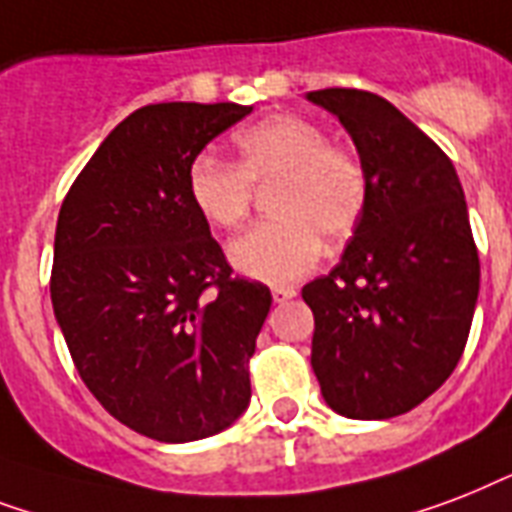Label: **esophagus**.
Returning <instances> with one entry per match:
<instances>
[{
    "label": "esophagus",
    "instance_id": "1",
    "mask_svg": "<svg viewBox=\"0 0 512 512\" xmlns=\"http://www.w3.org/2000/svg\"><path fill=\"white\" fill-rule=\"evenodd\" d=\"M296 296V288H288V285H277V288H272V299L277 301V304H283V301L293 299Z\"/></svg>",
    "mask_w": 512,
    "mask_h": 512
}]
</instances>
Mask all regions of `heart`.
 I'll return each instance as SVG.
<instances>
[{"label": "heart", "mask_w": 512, "mask_h": 512, "mask_svg": "<svg viewBox=\"0 0 512 512\" xmlns=\"http://www.w3.org/2000/svg\"><path fill=\"white\" fill-rule=\"evenodd\" d=\"M237 162L197 154L186 168L194 211L219 229H235L251 213L256 189L272 186L275 219L229 245L243 275L288 283L318 264L323 240L342 243L363 219L368 170L347 146L328 144L326 130L296 114H272L235 136Z\"/></svg>", "instance_id": "obj_1"}]
</instances>
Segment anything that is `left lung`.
<instances>
[{
  "mask_svg": "<svg viewBox=\"0 0 512 512\" xmlns=\"http://www.w3.org/2000/svg\"><path fill=\"white\" fill-rule=\"evenodd\" d=\"M307 98L339 117L368 170L342 261L301 288L315 315L312 371L342 417H398L465 352L481 285L465 192L441 146L382 95L326 87Z\"/></svg>",
  "mask_w": 512,
  "mask_h": 512,
  "instance_id": "left-lung-1",
  "label": "left lung"
}]
</instances>
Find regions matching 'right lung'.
<instances>
[{"mask_svg": "<svg viewBox=\"0 0 512 512\" xmlns=\"http://www.w3.org/2000/svg\"><path fill=\"white\" fill-rule=\"evenodd\" d=\"M253 106L149 104L87 160L58 213L50 299L95 400L162 443L227 430L251 400L272 293L232 275L186 168Z\"/></svg>", "mask_w": 512, "mask_h": 512, "instance_id": "1", "label": "right lung"}]
</instances>
